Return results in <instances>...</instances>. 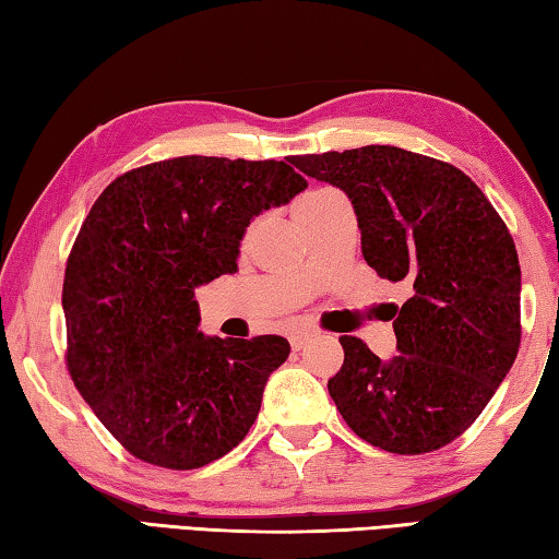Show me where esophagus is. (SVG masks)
<instances>
[{
	"label": "esophagus",
	"mask_w": 559,
	"mask_h": 559,
	"mask_svg": "<svg viewBox=\"0 0 559 559\" xmlns=\"http://www.w3.org/2000/svg\"><path fill=\"white\" fill-rule=\"evenodd\" d=\"M310 337H313V330H296V333L290 335V345H293V349H300L302 345L308 343Z\"/></svg>",
	"instance_id": "1"
}]
</instances>
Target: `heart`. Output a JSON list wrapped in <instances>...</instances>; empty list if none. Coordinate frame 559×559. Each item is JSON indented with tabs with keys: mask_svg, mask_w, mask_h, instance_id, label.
<instances>
[{
	"mask_svg": "<svg viewBox=\"0 0 559 559\" xmlns=\"http://www.w3.org/2000/svg\"><path fill=\"white\" fill-rule=\"evenodd\" d=\"M333 194H337V192H333V189H320V192H310V194H306L302 197V200L296 204V210H293V214H302V212H308V210H313L316 204H320V202H325L328 197H333Z\"/></svg>",
	"mask_w": 559,
	"mask_h": 559,
	"instance_id": "obj_1",
	"label": "heart"
}]
</instances>
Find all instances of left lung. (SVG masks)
Here are the masks:
<instances>
[{
  "label": "left lung",
  "mask_w": 559,
  "mask_h": 559,
  "mask_svg": "<svg viewBox=\"0 0 559 559\" xmlns=\"http://www.w3.org/2000/svg\"><path fill=\"white\" fill-rule=\"evenodd\" d=\"M353 202L362 257L412 288L394 306L396 355L340 337L328 392L359 439L414 456L461 437L506 380L520 347L513 236L476 182L449 163L392 145L290 157Z\"/></svg>",
  "instance_id": "8db88e82"
}]
</instances>
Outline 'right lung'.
I'll use <instances>...</instances> for the list:
<instances>
[{"mask_svg":"<svg viewBox=\"0 0 559 559\" xmlns=\"http://www.w3.org/2000/svg\"><path fill=\"white\" fill-rule=\"evenodd\" d=\"M308 187L276 159L187 155L120 175L66 263L69 372L132 456L189 471L249 433L281 335L212 337L194 290L234 273L246 226Z\"/></svg>","mask_w":559,"mask_h":559,"instance_id":"right-lung-1","label":"right lung"}]
</instances>
